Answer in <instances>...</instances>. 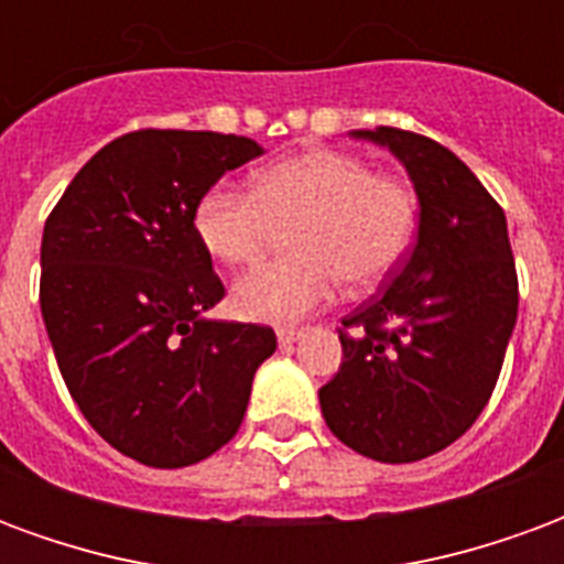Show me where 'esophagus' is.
Returning <instances> with one entry per match:
<instances>
[{
  "label": "esophagus",
  "mask_w": 564,
  "mask_h": 564,
  "mask_svg": "<svg viewBox=\"0 0 564 564\" xmlns=\"http://www.w3.org/2000/svg\"><path fill=\"white\" fill-rule=\"evenodd\" d=\"M301 334L303 330H297V327H279V330H275V337H279L282 346H289V343H294V339H301Z\"/></svg>",
  "instance_id": "obj_1"
}]
</instances>
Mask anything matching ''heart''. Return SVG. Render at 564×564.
Wrapping results in <instances>:
<instances>
[{"mask_svg":"<svg viewBox=\"0 0 564 564\" xmlns=\"http://www.w3.org/2000/svg\"><path fill=\"white\" fill-rule=\"evenodd\" d=\"M291 227V254L242 275L234 306L251 322L291 325L330 297L337 279L365 291L391 273L419 227L410 185L377 175L343 151H303L263 166L251 191L212 185L197 199L194 234L212 258L254 263Z\"/></svg>","mask_w":564,"mask_h":564,"instance_id":"heart-1","label":"heart"}]
</instances>
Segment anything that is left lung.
I'll return each mask as SVG.
<instances>
[{"label":"left lung","instance_id":"obj_1","mask_svg":"<svg viewBox=\"0 0 564 564\" xmlns=\"http://www.w3.org/2000/svg\"><path fill=\"white\" fill-rule=\"evenodd\" d=\"M419 194V239L389 282L343 318V365L318 389L327 429L355 453L403 465L441 453L492 398L517 325L505 209L449 148L377 127Z\"/></svg>","mask_w":564,"mask_h":564}]
</instances>
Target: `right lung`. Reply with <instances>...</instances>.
<instances>
[{"label": "right lung", "mask_w": 564, "mask_h": 564, "mask_svg": "<svg viewBox=\"0 0 564 564\" xmlns=\"http://www.w3.org/2000/svg\"><path fill=\"white\" fill-rule=\"evenodd\" d=\"M258 154L246 135L133 130L47 215L39 301L59 373L90 429L139 465L218 453L275 352L273 327L203 318L225 285L194 234L197 199Z\"/></svg>", "instance_id": "add662e5"}]
</instances>
